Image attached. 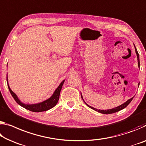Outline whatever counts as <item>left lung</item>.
I'll use <instances>...</instances> for the list:
<instances>
[{
  "mask_svg": "<svg viewBox=\"0 0 146 146\" xmlns=\"http://www.w3.org/2000/svg\"><path fill=\"white\" fill-rule=\"evenodd\" d=\"M135 51H136V55H137V58H138V66L140 67L139 54H138V51H137V50H136V47H135ZM81 98H82V96H81ZM133 98H134V97H133ZM133 98H132L131 99H129V100H128V101H127L125 103H124L123 104H122V105H121L119 106H117V107H115V108H112V109H109V110H98V109H96V108H95L92 107V106H89L88 105H87V104L85 102H84V103H86V105L88 106V107H90V108H92V109H94V110H96V111H98V112H100V113H102V114H112V113H115V112H118V111L121 110L123 109V108H125L126 106H127V105H128L131 102V101L133 100Z\"/></svg>",
  "mask_w": 146,
  "mask_h": 146,
  "instance_id": "8db88e82",
  "label": "left lung"
}]
</instances>
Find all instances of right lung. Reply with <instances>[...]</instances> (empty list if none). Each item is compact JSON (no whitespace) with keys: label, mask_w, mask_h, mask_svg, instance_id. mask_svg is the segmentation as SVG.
I'll return each instance as SVG.
<instances>
[{"label":"right lung","mask_w":146,"mask_h":146,"mask_svg":"<svg viewBox=\"0 0 146 146\" xmlns=\"http://www.w3.org/2000/svg\"><path fill=\"white\" fill-rule=\"evenodd\" d=\"M6 80L7 81H8V77L6 78ZM64 82V80H63V81L60 83V84L59 85V86L57 88L56 90L54 91V94H52V96L50 97L49 99H48L47 100L43 101L42 103L35 104V105H27V104H24L21 103L19 101V99L17 98L16 94L11 91V90L10 89V88L8 85V87L9 88V90H10V94H11V96H12L13 99H15V101L19 104V105L23 106V108H26L27 110L32 111V112H43V111L49 110L52 107H54V106L56 105L58 101L59 100L60 93L62 87V86H63Z\"/></svg>","instance_id":"add662e5"}]
</instances>
